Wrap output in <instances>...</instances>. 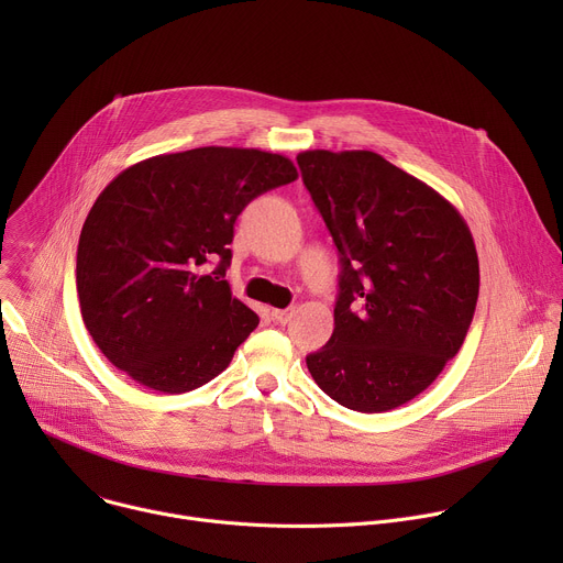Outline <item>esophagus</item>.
<instances>
[{
    "instance_id": "obj_1",
    "label": "esophagus",
    "mask_w": 563,
    "mask_h": 563,
    "mask_svg": "<svg viewBox=\"0 0 563 563\" xmlns=\"http://www.w3.org/2000/svg\"><path fill=\"white\" fill-rule=\"evenodd\" d=\"M272 316L276 318V323L287 325V323H291V318L296 316V307H287V309H272Z\"/></svg>"
}]
</instances>
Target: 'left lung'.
<instances>
[{
    "label": "left lung",
    "mask_w": 563,
    "mask_h": 563,
    "mask_svg": "<svg viewBox=\"0 0 563 563\" xmlns=\"http://www.w3.org/2000/svg\"><path fill=\"white\" fill-rule=\"evenodd\" d=\"M302 183L341 254L334 334L307 369L343 408L408 404L456 356L478 298L461 213L374 151H302Z\"/></svg>",
    "instance_id": "left-lung-1"
}]
</instances>
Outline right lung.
Listing matches in <instances>:
<instances>
[{
  "instance_id": "right-lung-1",
  "label": "right lung",
  "mask_w": 563,
  "mask_h": 563,
  "mask_svg": "<svg viewBox=\"0 0 563 563\" xmlns=\"http://www.w3.org/2000/svg\"><path fill=\"white\" fill-rule=\"evenodd\" d=\"M296 178L289 157L240 146L153 155L113 178L79 233L75 269L100 352L155 391L216 378L258 328L222 280L235 218Z\"/></svg>"
}]
</instances>
